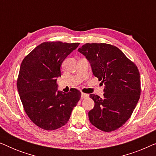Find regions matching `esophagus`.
<instances>
[{"instance_id":"34e87169","label":"esophagus","mask_w":156,"mask_h":156,"mask_svg":"<svg viewBox=\"0 0 156 156\" xmlns=\"http://www.w3.org/2000/svg\"><path fill=\"white\" fill-rule=\"evenodd\" d=\"M81 96H82V98H84V99L89 97V95L87 94H85V93H82V95Z\"/></svg>"}]
</instances>
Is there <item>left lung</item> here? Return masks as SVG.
I'll return each mask as SVG.
<instances>
[{"label": "left lung", "instance_id": "1", "mask_svg": "<svg viewBox=\"0 0 156 156\" xmlns=\"http://www.w3.org/2000/svg\"><path fill=\"white\" fill-rule=\"evenodd\" d=\"M78 51L90 62L94 75L105 85L104 97L89 95L94 101L89 112V121L102 131H115L129 120L140 98L137 66L110 44L86 43Z\"/></svg>", "mask_w": 156, "mask_h": 156}]
</instances>
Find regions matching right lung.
<instances>
[{"mask_svg":"<svg viewBox=\"0 0 156 156\" xmlns=\"http://www.w3.org/2000/svg\"><path fill=\"white\" fill-rule=\"evenodd\" d=\"M79 44L42 42L21 63L17 87L23 108L30 119L46 131L65 126L81 98L78 89L62 93L57 91V78L61 76L62 63Z\"/></svg>","mask_w":156,"mask_h":156,"instance_id":"1","label":"right lung"}]
</instances>
